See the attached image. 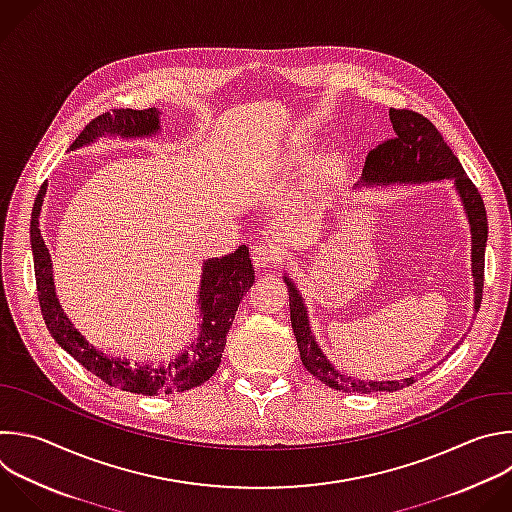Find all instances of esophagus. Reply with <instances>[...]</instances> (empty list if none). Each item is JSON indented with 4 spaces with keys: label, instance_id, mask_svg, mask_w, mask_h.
Returning a JSON list of instances; mask_svg holds the SVG:
<instances>
[{
    "label": "esophagus",
    "instance_id": "34e87169",
    "mask_svg": "<svg viewBox=\"0 0 512 512\" xmlns=\"http://www.w3.org/2000/svg\"><path fill=\"white\" fill-rule=\"evenodd\" d=\"M279 259H281V253L271 245H255L251 249V261L255 267H269L279 263Z\"/></svg>",
    "mask_w": 512,
    "mask_h": 512
}]
</instances>
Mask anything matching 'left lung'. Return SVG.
Instances as JSON below:
<instances>
[{
    "instance_id": "1",
    "label": "left lung",
    "mask_w": 512,
    "mask_h": 512,
    "mask_svg": "<svg viewBox=\"0 0 512 512\" xmlns=\"http://www.w3.org/2000/svg\"><path fill=\"white\" fill-rule=\"evenodd\" d=\"M392 136L372 148L364 164V183H428V181H454V187L462 199L470 235H472V277H474V309L478 311L482 301L484 285V247L488 237V223L482 197L472 181L466 177L462 164L444 142L438 128L422 114L406 108H390ZM289 289V309H291V327L297 339V348L301 362L309 374L321 380L325 386L342 392H396L410 384L414 378L406 380H358L337 372L331 362L323 356L321 348L315 342V335L309 329L307 307L299 295L295 283L285 275Z\"/></svg>"
}]
</instances>
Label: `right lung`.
<instances>
[{
  "label": "right lung",
  "mask_w": 512,
  "mask_h": 512,
  "mask_svg": "<svg viewBox=\"0 0 512 512\" xmlns=\"http://www.w3.org/2000/svg\"><path fill=\"white\" fill-rule=\"evenodd\" d=\"M156 108L132 110V108H116L112 112H104L80 132V136L72 142L70 150L96 142L100 136H122V138H142L152 136L160 128ZM48 185L44 183L38 191L32 223H30V239L34 253V271H36V287L40 309L46 321L48 331L56 339V344L66 350L80 366L92 372L96 378L106 382L112 388H120L124 392L142 394V396H158L187 392L205 384L219 368L221 356L227 344V331L233 325L237 307L243 299V293L253 285L255 271L249 259V247L241 245L237 251L225 257H213L203 263L201 291H199V309H201V331L187 346L185 352L175 356L168 364L160 366H136L128 360L112 358L100 350H96L88 339L74 327V323L64 313L54 287L52 277V261L48 247L40 233V211L46 197Z\"/></svg>",
  "instance_id": "1"
}]
</instances>
